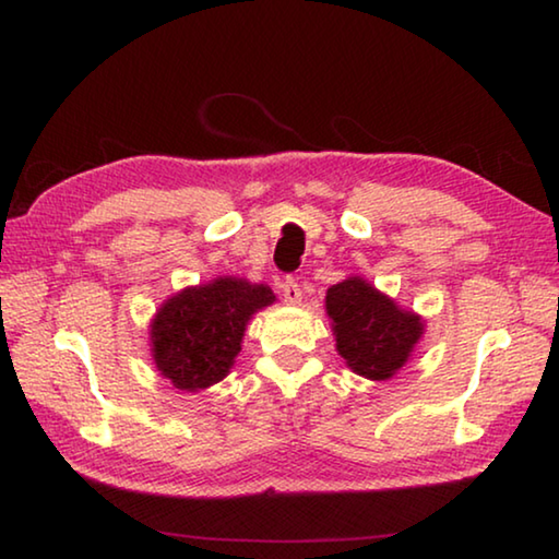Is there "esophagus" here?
Returning a JSON list of instances; mask_svg holds the SVG:
<instances>
[{
    "label": "esophagus",
    "instance_id": "esophagus-1",
    "mask_svg": "<svg viewBox=\"0 0 559 559\" xmlns=\"http://www.w3.org/2000/svg\"><path fill=\"white\" fill-rule=\"evenodd\" d=\"M281 293H283V298H286V302H290V306H298V302L302 300V290L298 286V281H293V278H286L281 283Z\"/></svg>",
    "mask_w": 559,
    "mask_h": 559
}]
</instances>
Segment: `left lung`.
I'll return each instance as SVG.
<instances>
[{
    "label": "left lung",
    "instance_id": "obj_1",
    "mask_svg": "<svg viewBox=\"0 0 559 559\" xmlns=\"http://www.w3.org/2000/svg\"><path fill=\"white\" fill-rule=\"evenodd\" d=\"M337 355L365 380H390L409 362L427 320L402 308L362 276H347L325 293Z\"/></svg>",
    "mask_w": 559,
    "mask_h": 559
}]
</instances>
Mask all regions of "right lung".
Here are the masks:
<instances>
[{
	"mask_svg": "<svg viewBox=\"0 0 559 559\" xmlns=\"http://www.w3.org/2000/svg\"><path fill=\"white\" fill-rule=\"evenodd\" d=\"M276 302L266 283L216 276L169 296L150 320V355L175 390L202 392L231 372L246 325Z\"/></svg>",
	"mask_w": 559,
	"mask_h": 559,
	"instance_id": "add662e5",
	"label": "right lung"
}]
</instances>
